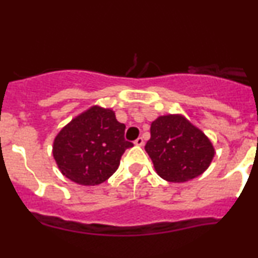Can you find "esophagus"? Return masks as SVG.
I'll list each match as a JSON object with an SVG mask.
<instances>
[{"instance_id":"esophagus-1","label":"esophagus","mask_w":258,"mask_h":258,"mask_svg":"<svg viewBox=\"0 0 258 258\" xmlns=\"http://www.w3.org/2000/svg\"><path fill=\"white\" fill-rule=\"evenodd\" d=\"M135 144H136V146H139V147L143 146V144H144L143 138H142V137H138V138L136 139V141H135Z\"/></svg>"}]
</instances>
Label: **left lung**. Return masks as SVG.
Wrapping results in <instances>:
<instances>
[{"label": "left lung", "mask_w": 258, "mask_h": 258, "mask_svg": "<svg viewBox=\"0 0 258 258\" xmlns=\"http://www.w3.org/2000/svg\"><path fill=\"white\" fill-rule=\"evenodd\" d=\"M146 152L156 173L173 183L200 176L215 156L210 139L182 115H166L153 121Z\"/></svg>", "instance_id": "8db88e82"}]
</instances>
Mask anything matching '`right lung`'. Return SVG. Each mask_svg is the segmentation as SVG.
Here are the masks:
<instances>
[{"label":"right lung","instance_id":"add662e5","mask_svg":"<svg viewBox=\"0 0 258 258\" xmlns=\"http://www.w3.org/2000/svg\"><path fill=\"white\" fill-rule=\"evenodd\" d=\"M123 123L111 109L92 106L60 130L53 143V156L67 178L82 185L103 183L117 170L126 149Z\"/></svg>","mask_w":258,"mask_h":258}]
</instances>
